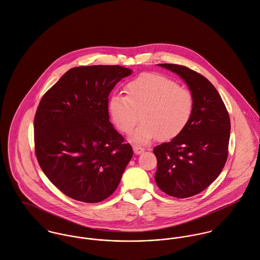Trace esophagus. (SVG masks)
<instances>
[{
    "instance_id": "34e87169",
    "label": "esophagus",
    "mask_w": 260,
    "mask_h": 260,
    "mask_svg": "<svg viewBox=\"0 0 260 260\" xmlns=\"http://www.w3.org/2000/svg\"><path fill=\"white\" fill-rule=\"evenodd\" d=\"M133 150H134L135 154H141L142 152H144V148H142L140 146H134Z\"/></svg>"
}]
</instances>
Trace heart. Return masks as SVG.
Instances as JSON below:
<instances>
[{
  "mask_svg": "<svg viewBox=\"0 0 260 260\" xmlns=\"http://www.w3.org/2000/svg\"><path fill=\"white\" fill-rule=\"evenodd\" d=\"M126 95L113 94L108 101L110 117L119 131L132 132L130 139L147 144L156 138L171 140L188 125L194 108L191 91L172 79L156 73H145L124 87Z\"/></svg>",
  "mask_w": 260,
  "mask_h": 260,
  "instance_id": "b5f03b06",
  "label": "heart"
}]
</instances>
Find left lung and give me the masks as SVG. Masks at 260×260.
I'll return each mask as SVG.
<instances>
[{
  "mask_svg": "<svg viewBox=\"0 0 260 260\" xmlns=\"http://www.w3.org/2000/svg\"><path fill=\"white\" fill-rule=\"evenodd\" d=\"M158 66L179 76L194 101L185 129L153 149L156 184L166 193L184 199L203 191L222 172L228 157L230 118L218 90L205 77L183 66Z\"/></svg>",
  "mask_w": 260,
  "mask_h": 260,
  "instance_id": "left-lung-1",
  "label": "left lung"
}]
</instances>
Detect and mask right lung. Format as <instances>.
Listing matches in <instances>:
<instances>
[{"label": "right lung", "mask_w": 260, "mask_h": 260, "mask_svg": "<svg viewBox=\"0 0 260 260\" xmlns=\"http://www.w3.org/2000/svg\"><path fill=\"white\" fill-rule=\"evenodd\" d=\"M131 72L120 66L71 69L39 103L34 119L38 164L74 200L99 203L109 198L133 156L108 111L111 90Z\"/></svg>", "instance_id": "add662e5"}]
</instances>
